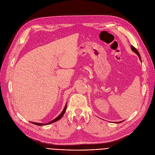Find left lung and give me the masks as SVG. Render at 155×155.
Listing matches in <instances>:
<instances>
[{"label":"left lung","mask_w":155,"mask_h":155,"mask_svg":"<svg viewBox=\"0 0 155 155\" xmlns=\"http://www.w3.org/2000/svg\"><path fill=\"white\" fill-rule=\"evenodd\" d=\"M131 49H132V51H134L136 54H137V56H139V59H140V60L141 61V59H140L141 58H140V54H139V52H138V51H137L135 48H134V46H132V45H131ZM121 122H122V121H121V122H115V123H121Z\"/></svg>","instance_id":"8db88e82"}]
</instances>
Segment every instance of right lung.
<instances>
[{
    "mask_svg": "<svg viewBox=\"0 0 155 155\" xmlns=\"http://www.w3.org/2000/svg\"><path fill=\"white\" fill-rule=\"evenodd\" d=\"M66 104L65 105V106H64V109H63V111L61 112V113L60 114V115L58 117H56L55 119H54V120H52V121H51V122H49V123H47V124H41V123H36V122H31V123H32V124H35V125H49V124H52V123H54V122H56V121H58V120H59V119H61V118H62V117L63 116V115L64 114V113H65V111H66Z\"/></svg>",
    "mask_w": 155,
    "mask_h": 155,
    "instance_id": "add662e5",
    "label": "right lung"
}]
</instances>
